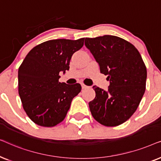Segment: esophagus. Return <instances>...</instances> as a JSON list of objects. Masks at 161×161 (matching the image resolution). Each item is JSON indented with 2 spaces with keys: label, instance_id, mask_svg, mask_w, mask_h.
Segmentation results:
<instances>
[{
  "label": "esophagus",
  "instance_id": "1",
  "mask_svg": "<svg viewBox=\"0 0 161 161\" xmlns=\"http://www.w3.org/2000/svg\"><path fill=\"white\" fill-rule=\"evenodd\" d=\"M81 87H82V89H86V88H88L87 86L84 85V84H83V83H82V84H81Z\"/></svg>",
  "mask_w": 161,
  "mask_h": 161
}]
</instances>
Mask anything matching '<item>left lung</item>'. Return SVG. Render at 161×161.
<instances>
[{
    "mask_svg": "<svg viewBox=\"0 0 161 161\" xmlns=\"http://www.w3.org/2000/svg\"><path fill=\"white\" fill-rule=\"evenodd\" d=\"M85 45L108 75V91L94 86L89 103L93 117L108 127L119 125L136 111L146 89L147 68L138 50L120 37L105 35L86 38Z\"/></svg>",
    "mask_w": 161,
    "mask_h": 161,
    "instance_id": "left-lung-1",
    "label": "left lung"
}]
</instances>
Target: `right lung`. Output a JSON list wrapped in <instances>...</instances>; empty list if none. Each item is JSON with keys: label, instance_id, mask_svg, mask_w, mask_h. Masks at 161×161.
Returning <instances> with one entry per match:
<instances>
[{"label": "right lung", "instance_id": "obj_1", "mask_svg": "<svg viewBox=\"0 0 161 161\" xmlns=\"http://www.w3.org/2000/svg\"><path fill=\"white\" fill-rule=\"evenodd\" d=\"M84 38L53 39L36 45L18 69V91L31 119L42 127L62 122L72 100L81 90L79 83L58 81L59 73L69 69L72 55L83 47Z\"/></svg>", "mask_w": 161, "mask_h": 161}]
</instances>
